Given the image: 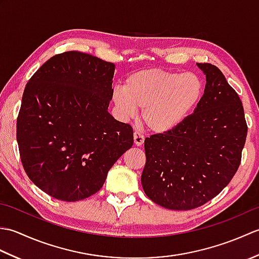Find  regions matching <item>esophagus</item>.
<instances>
[{
  "mask_svg": "<svg viewBox=\"0 0 259 259\" xmlns=\"http://www.w3.org/2000/svg\"><path fill=\"white\" fill-rule=\"evenodd\" d=\"M134 141H135V145L136 146H142L144 145V141H145V137L141 135V133H139V131H135L134 133Z\"/></svg>",
  "mask_w": 259,
  "mask_h": 259,
  "instance_id": "esophagus-1",
  "label": "esophagus"
}]
</instances>
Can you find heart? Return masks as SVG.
I'll return each instance as SVG.
<instances>
[{
	"mask_svg": "<svg viewBox=\"0 0 259 259\" xmlns=\"http://www.w3.org/2000/svg\"><path fill=\"white\" fill-rule=\"evenodd\" d=\"M205 84L194 72L145 69L130 74L123 89H114L112 100L125 119L142 109V121L156 134L177 128L200 103Z\"/></svg>",
	"mask_w": 259,
	"mask_h": 259,
	"instance_id": "heart-1",
	"label": "heart"
}]
</instances>
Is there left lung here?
<instances>
[{
	"label": "left lung",
	"mask_w": 259,
	"mask_h": 259,
	"mask_svg": "<svg viewBox=\"0 0 259 259\" xmlns=\"http://www.w3.org/2000/svg\"><path fill=\"white\" fill-rule=\"evenodd\" d=\"M206 75L200 103L183 123L145 140L141 184L157 205L190 210L216 197L238 170L247 136L243 103L216 65Z\"/></svg>",
	"instance_id": "obj_1"
}]
</instances>
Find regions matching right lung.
I'll list each match as a JSON object with an SVG mask.
<instances>
[{"label":"right lung","mask_w":259,"mask_h":259,"mask_svg":"<svg viewBox=\"0 0 259 259\" xmlns=\"http://www.w3.org/2000/svg\"><path fill=\"white\" fill-rule=\"evenodd\" d=\"M114 64L91 54H56L25 85L16 139L27 177L42 191L78 201L101 189L134 130L108 112Z\"/></svg>","instance_id":"add662e5"}]
</instances>
